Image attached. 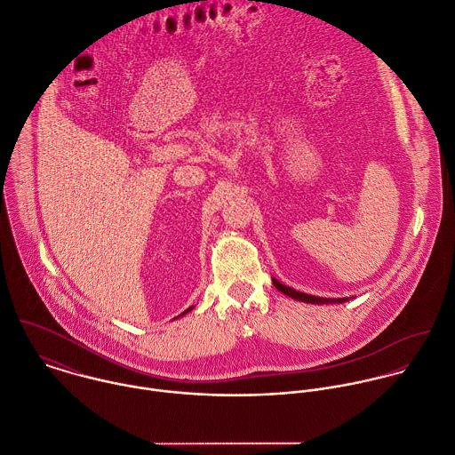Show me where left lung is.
<instances>
[{"instance_id": "obj_1", "label": "left lung", "mask_w": 455, "mask_h": 455, "mask_svg": "<svg viewBox=\"0 0 455 455\" xmlns=\"http://www.w3.org/2000/svg\"><path fill=\"white\" fill-rule=\"evenodd\" d=\"M271 280H273V285H275L280 292L291 296L292 299L306 301V304H318V306H323V304H345V301L355 298V296H352V298H350V296H348V298H322V296H313V294H307V292H299V291H296V289H292V287H287V285H283L282 282H278L276 278H271Z\"/></svg>"}]
</instances>
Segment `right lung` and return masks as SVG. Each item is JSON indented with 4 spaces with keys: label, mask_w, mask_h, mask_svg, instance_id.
Wrapping results in <instances>:
<instances>
[{
    "label": "right lung",
    "mask_w": 455,
    "mask_h": 455,
    "mask_svg": "<svg viewBox=\"0 0 455 455\" xmlns=\"http://www.w3.org/2000/svg\"><path fill=\"white\" fill-rule=\"evenodd\" d=\"M193 309H195V306H191V307H189V309H188V311H184V313H182V315H180V316H184V315H188V313H189V311H193ZM180 316H177V318H180Z\"/></svg>",
    "instance_id": "right-lung-1"
}]
</instances>
